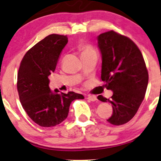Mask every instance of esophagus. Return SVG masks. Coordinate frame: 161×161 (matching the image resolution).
I'll return each instance as SVG.
<instances>
[{"instance_id":"34e87169","label":"esophagus","mask_w":161,"mask_h":161,"mask_svg":"<svg viewBox=\"0 0 161 161\" xmlns=\"http://www.w3.org/2000/svg\"><path fill=\"white\" fill-rule=\"evenodd\" d=\"M87 99L90 100V101H92V102H94V101H96V100H97V98H96V96H95L89 95V96H87Z\"/></svg>"}]
</instances>
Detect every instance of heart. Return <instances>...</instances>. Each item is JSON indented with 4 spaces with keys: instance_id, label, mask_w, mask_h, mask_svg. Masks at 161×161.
I'll return each instance as SVG.
<instances>
[{
    "instance_id": "heart-1",
    "label": "heart",
    "mask_w": 161,
    "mask_h": 161,
    "mask_svg": "<svg viewBox=\"0 0 161 161\" xmlns=\"http://www.w3.org/2000/svg\"><path fill=\"white\" fill-rule=\"evenodd\" d=\"M79 50L81 51L82 56L83 55L95 52V50L93 49V47L85 43H80V44H79Z\"/></svg>"
}]
</instances>
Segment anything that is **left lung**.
I'll list each match as a JSON object with an SVG mask.
<instances>
[{
	"mask_svg": "<svg viewBox=\"0 0 161 161\" xmlns=\"http://www.w3.org/2000/svg\"><path fill=\"white\" fill-rule=\"evenodd\" d=\"M98 47L102 54L101 79L108 90L113 91L111 99L98 96L102 102H109L113 114L108 122L122 125L136 114L145 98L148 73L141 51L126 36L109 31L98 36Z\"/></svg>",
	"mask_w": 161,
	"mask_h": 161,
	"instance_id": "left-lung-1",
	"label": "left lung"
}]
</instances>
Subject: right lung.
<instances>
[{
	"mask_svg": "<svg viewBox=\"0 0 161 161\" xmlns=\"http://www.w3.org/2000/svg\"><path fill=\"white\" fill-rule=\"evenodd\" d=\"M67 43L66 35L47 36L26 53L19 69L17 90L20 103L28 117L43 127L59 124L68 117L71 102L84 99L75 92H52L49 86V75L54 72Z\"/></svg>",
	"mask_w": 161,
	"mask_h": 161,
	"instance_id": "1",
	"label": "right lung"
}]
</instances>
